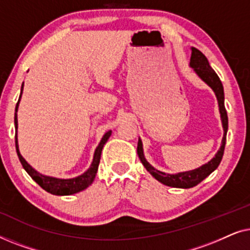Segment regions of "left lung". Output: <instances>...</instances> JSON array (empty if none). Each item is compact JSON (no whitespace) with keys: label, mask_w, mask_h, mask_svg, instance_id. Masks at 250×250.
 <instances>
[{"label":"left lung","mask_w":250,"mask_h":250,"mask_svg":"<svg viewBox=\"0 0 250 250\" xmlns=\"http://www.w3.org/2000/svg\"><path fill=\"white\" fill-rule=\"evenodd\" d=\"M192 53H191V60H190V66L193 68L194 71L198 74L201 80L209 85V86L213 88V91L216 94V98L218 100V105H220V112H221V118H222V124H223V129H224V135L223 140H222V146L220 150H218L216 155L210 162L205 164L199 168L189 170V172H183L179 174H166L160 172V170L153 168V167L150 165V164L146 162L145 156H143V149H142V142L141 140L139 139L138 142V155L139 158L143 164V166L146 167V169L151 174V175L155 177L156 180H158L159 182L168 187H174V188H184V189H188V188H192L197 184H199L201 181L209 175V174L215 170L220 165L222 157H223L224 153V148H225V142H227V132H228V114L227 109H225L224 105V90L223 85H222V82L220 77L217 76V74L215 73V70L210 67L209 62H208L207 58L205 57L203 52H200L199 50L196 49V47H192Z\"/></svg>","instance_id":"left-lung-1"}]
</instances>
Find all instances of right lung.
<instances>
[{
	"instance_id": "obj_1",
	"label": "right lung",
	"mask_w": 250,
	"mask_h": 250,
	"mask_svg": "<svg viewBox=\"0 0 250 250\" xmlns=\"http://www.w3.org/2000/svg\"><path fill=\"white\" fill-rule=\"evenodd\" d=\"M21 93H22V86H21ZM21 93H20L19 100H18V102H17V105H16V114H15L16 129L18 128L17 110H18V105H19L20 98H21ZM110 135H111V131L105 133V134L104 135V138H102V140H101V142L99 143L98 148L95 149L93 162H92V165L90 168H88L84 174H82V175L75 177V179H67V180L56 179V177L45 176V175H42V174H40L39 172H36V170L34 169L33 167L22 158V156L20 155L19 149H18V140H17V133H16V150H17V155H18V158L20 160V163H21L23 168H25L26 172L29 174V176L32 177V179L35 181V182L39 184L42 189H44L45 191H47V192H50L52 194H56V196H69V194L77 193L82 190L86 189V188L88 186H91V183L93 182L95 174H97V170H98L99 163H100L102 148H104V146L105 145V142L108 141L109 136Z\"/></svg>"
}]
</instances>
